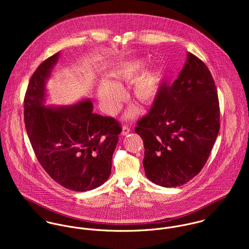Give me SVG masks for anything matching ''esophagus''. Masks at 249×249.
Here are the masks:
<instances>
[{"label": "esophagus", "mask_w": 249, "mask_h": 249, "mask_svg": "<svg viewBox=\"0 0 249 249\" xmlns=\"http://www.w3.org/2000/svg\"><path fill=\"white\" fill-rule=\"evenodd\" d=\"M129 131H130V128L128 127V126H123V129H122V135H127L128 133H129Z\"/></svg>", "instance_id": "esophagus-1"}]
</instances>
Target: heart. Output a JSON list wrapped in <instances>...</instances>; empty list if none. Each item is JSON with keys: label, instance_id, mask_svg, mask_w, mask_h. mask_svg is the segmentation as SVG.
I'll return each mask as SVG.
<instances>
[{"label": "heart", "instance_id": "1", "mask_svg": "<svg viewBox=\"0 0 249 249\" xmlns=\"http://www.w3.org/2000/svg\"><path fill=\"white\" fill-rule=\"evenodd\" d=\"M144 63L136 59L125 62L110 72V83L105 82L99 88V99L110 113L118 111L123 100V92L120 89L123 83H129L134 80L130 95L140 105H150L159 90L160 79L156 71H142ZM133 113L130 111L129 116Z\"/></svg>", "mask_w": 249, "mask_h": 249}]
</instances>
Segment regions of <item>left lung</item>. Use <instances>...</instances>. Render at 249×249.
Here are the masks:
<instances>
[{"instance_id":"obj_1","label":"left lung","mask_w":249,"mask_h":249,"mask_svg":"<svg viewBox=\"0 0 249 249\" xmlns=\"http://www.w3.org/2000/svg\"><path fill=\"white\" fill-rule=\"evenodd\" d=\"M219 103L205 63L188 53L172 85H163L135 132L144 146L146 178L162 187L181 186L199 174L219 131Z\"/></svg>"}]
</instances>
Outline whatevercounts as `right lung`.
I'll list each match as a JSON object with an SVG mask.
<instances>
[{
  "mask_svg": "<svg viewBox=\"0 0 249 249\" xmlns=\"http://www.w3.org/2000/svg\"><path fill=\"white\" fill-rule=\"evenodd\" d=\"M58 56L43 61L31 77L24 99L26 129L37 160L51 178L71 191H90L111 174L122 126L112 117L93 113L89 99L71 107L43 106L45 81Z\"/></svg>",
  "mask_w": 249,
  "mask_h": 249,
  "instance_id": "obj_1",
  "label": "right lung"
}]
</instances>
